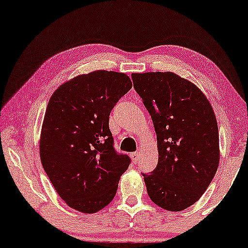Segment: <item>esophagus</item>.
Here are the masks:
<instances>
[{
  "label": "esophagus",
  "mask_w": 248,
  "mask_h": 248,
  "mask_svg": "<svg viewBox=\"0 0 248 248\" xmlns=\"http://www.w3.org/2000/svg\"><path fill=\"white\" fill-rule=\"evenodd\" d=\"M130 157H131L132 161H134V164H138V162H139V157H140V153H139V151L132 153V154H130Z\"/></svg>",
  "instance_id": "obj_1"
}]
</instances>
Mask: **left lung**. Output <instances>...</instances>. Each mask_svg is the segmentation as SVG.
Here are the masks:
<instances>
[{"instance_id":"left-lung-1","label":"left lung","mask_w":248,"mask_h":248,"mask_svg":"<svg viewBox=\"0 0 248 248\" xmlns=\"http://www.w3.org/2000/svg\"><path fill=\"white\" fill-rule=\"evenodd\" d=\"M157 134L158 165L143 173L147 193L161 208L180 212L202 197L219 164L212 105L197 86L173 72L132 73Z\"/></svg>"}]
</instances>
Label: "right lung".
Returning <instances> with one entry per match:
<instances>
[{
    "label": "right lung",
    "mask_w": 248,
    "mask_h": 248,
    "mask_svg": "<svg viewBox=\"0 0 248 248\" xmlns=\"http://www.w3.org/2000/svg\"><path fill=\"white\" fill-rule=\"evenodd\" d=\"M131 87L125 73L98 70L61 84L47 103L40 136L42 166L65 204L81 213L110 204L130 164L114 150L109 116Z\"/></svg>",
    "instance_id": "1"
}]
</instances>
